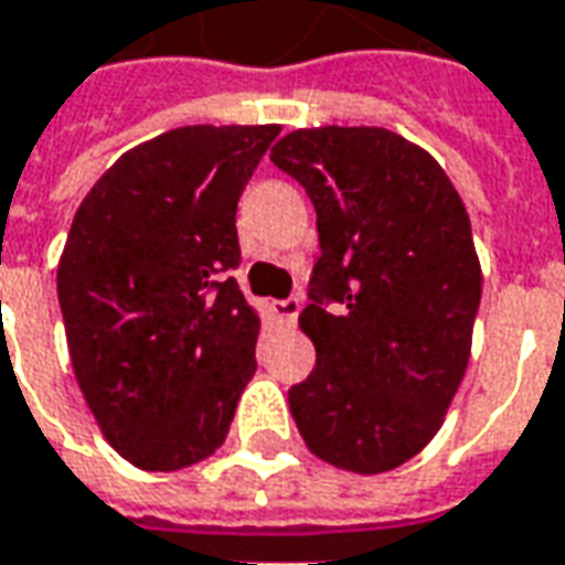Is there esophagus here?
<instances>
[{"instance_id":"1","label":"esophagus","mask_w":565,"mask_h":565,"mask_svg":"<svg viewBox=\"0 0 565 565\" xmlns=\"http://www.w3.org/2000/svg\"><path fill=\"white\" fill-rule=\"evenodd\" d=\"M302 309V302H299V296H287V299H275L271 302V311H275V318L284 323H294L296 315Z\"/></svg>"}]
</instances>
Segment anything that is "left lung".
<instances>
[{"instance_id":"left-lung-1","label":"left lung","mask_w":565,"mask_h":565,"mask_svg":"<svg viewBox=\"0 0 565 565\" xmlns=\"http://www.w3.org/2000/svg\"><path fill=\"white\" fill-rule=\"evenodd\" d=\"M269 159L306 189L321 242L299 315L318 361L287 392L296 428L342 471H392L444 425L468 366L483 284L468 211L385 128H302Z\"/></svg>"}]
</instances>
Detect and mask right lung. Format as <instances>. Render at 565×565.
I'll use <instances>...</instances> for the list:
<instances>
[{"label": "right lung", "instance_id": "add662e5", "mask_svg": "<svg viewBox=\"0 0 565 565\" xmlns=\"http://www.w3.org/2000/svg\"><path fill=\"white\" fill-rule=\"evenodd\" d=\"M278 125L134 146L78 204L57 266L66 345L104 437L143 471L207 459L256 370L235 211Z\"/></svg>", "mask_w": 565, "mask_h": 565}]
</instances>
